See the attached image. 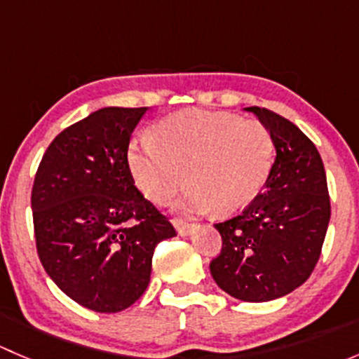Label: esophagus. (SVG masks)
Masks as SVG:
<instances>
[{"instance_id":"34e87169","label":"esophagus","mask_w":359,"mask_h":359,"mask_svg":"<svg viewBox=\"0 0 359 359\" xmlns=\"http://www.w3.org/2000/svg\"><path fill=\"white\" fill-rule=\"evenodd\" d=\"M173 226H175L177 233H179L180 236H189V234H193L194 229H196L194 224L184 222V220H173Z\"/></svg>"}]
</instances>
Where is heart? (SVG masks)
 Instances as JSON below:
<instances>
[{"label":"heart","mask_w":359,"mask_h":359,"mask_svg":"<svg viewBox=\"0 0 359 359\" xmlns=\"http://www.w3.org/2000/svg\"><path fill=\"white\" fill-rule=\"evenodd\" d=\"M128 168L140 193L165 205L187 182L180 212L231 215L266 186L274 163L269 130L231 112L180 111L130 142Z\"/></svg>","instance_id":"1"}]
</instances>
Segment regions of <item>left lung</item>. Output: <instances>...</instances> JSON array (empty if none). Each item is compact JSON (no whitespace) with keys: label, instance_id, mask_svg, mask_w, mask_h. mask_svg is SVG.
Returning a JSON list of instances; mask_svg holds the SVG:
<instances>
[{"label":"left lung","instance_id":"left-lung-1","mask_svg":"<svg viewBox=\"0 0 359 359\" xmlns=\"http://www.w3.org/2000/svg\"><path fill=\"white\" fill-rule=\"evenodd\" d=\"M245 111L269 130L276 156L252 205L215 224L222 252L210 273L234 299L267 302L288 295L311 276L330 222V198L320 153L299 126L264 107Z\"/></svg>","mask_w":359,"mask_h":359}]
</instances>
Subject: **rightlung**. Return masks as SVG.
<instances>
[{
	"mask_svg": "<svg viewBox=\"0 0 359 359\" xmlns=\"http://www.w3.org/2000/svg\"><path fill=\"white\" fill-rule=\"evenodd\" d=\"M147 107H104L60 132L43 154L31 206L38 255L79 306L119 313L146 292L172 224L140 194L128 168Z\"/></svg>",
	"mask_w": 359,
	"mask_h": 359,
	"instance_id": "add662e5",
	"label": "right lung"
}]
</instances>
